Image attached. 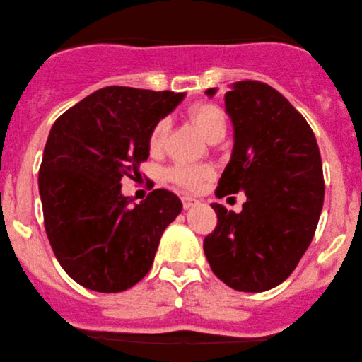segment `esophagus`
Segmentation results:
<instances>
[{
    "instance_id": "34e87169",
    "label": "esophagus",
    "mask_w": 362,
    "mask_h": 362,
    "mask_svg": "<svg viewBox=\"0 0 362 362\" xmlns=\"http://www.w3.org/2000/svg\"><path fill=\"white\" fill-rule=\"evenodd\" d=\"M181 201H182V208H185V209H189L194 204H198V199L191 198V196H182Z\"/></svg>"
}]
</instances>
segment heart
I'll return each instance as SVG.
<instances>
[{
    "instance_id": "1",
    "label": "heart",
    "mask_w": 362,
    "mask_h": 362,
    "mask_svg": "<svg viewBox=\"0 0 362 362\" xmlns=\"http://www.w3.org/2000/svg\"><path fill=\"white\" fill-rule=\"evenodd\" d=\"M189 118L208 141H219L226 133V112L213 103H201V105L192 106L189 110ZM168 131H170V121L166 118L159 119L154 124L148 139L149 151L153 154L163 151ZM211 175H213V170L209 166H189V164H176L168 171V177L173 182L187 187V189H196L199 182Z\"/></svg>"
}]
</instances>
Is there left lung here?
<instances>
[{
    "instance_id": "obj_1",
    "label": "left lung",
    "mask_w": 362,
    "mask_h": 362,
    "mask_svg": "<svg viewBox=\"0 0 362 362\" xmlns=\"http://www.w3.org/2000/svg\"><path fill=\"white\" fill-rule=\"evenodd\" d=\"M224 107L234 146L216 196L244 191L247 199L241 213L211 204L218 226L204 255L229 288L262 293L289 278L313 241L325 201L321 154L308 121L269 84H231Z\"/></svg>"
}]
</instances>
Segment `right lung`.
<instances>
[{
    "label": "right lung",
    "mask_w": 362,
    "mask_h": 362,
    "mask_svg": "<svg viewBox=\"0 0 362 362\" xmlns=\"http://www.w3.org/2000/svg\"><path fill=\"white\" fill-rule=\"evenodd\" d=\"M182 98L107 86L54 121L37 177L45 228L61 267L86 289L121 293L143 279L164 229L181 213L168 189L133 204L121 180L138 173L154 124Z\"/></svg>",
    "instance_id": "1"
}]
</instances>
